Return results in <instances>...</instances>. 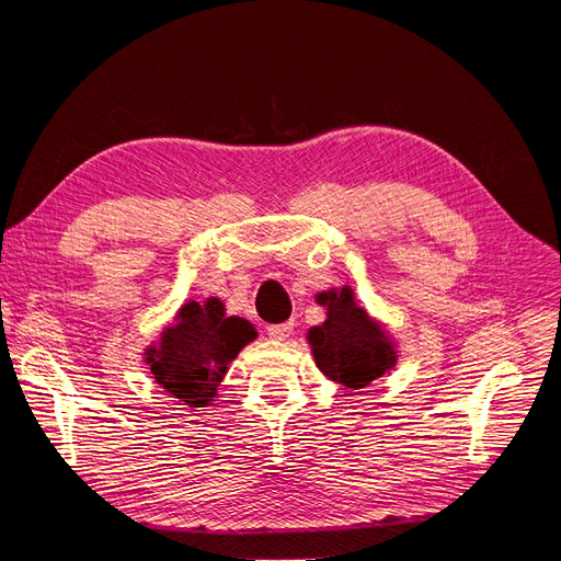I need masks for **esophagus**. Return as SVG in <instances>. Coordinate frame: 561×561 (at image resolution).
<instances>
[{"label": "esophagus", "mask_w": 561, "mask_h": 561, "mask_svg": "<svg viewBox=\"0 0 561 561\" xmlns=\"http://www.w3.org/2000/svg\"><path fill=\"white\" fill-rule=\"evenodd\" d=\"M293 330H295V322L290 320V322H280V325H268L266 334L271 339H278V342H283V339H287V336L293 334Z\"/></svg>", "instance_id": "34e87169"}]
</instances>
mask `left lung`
I'll list each match as a JSON object with an SVG mask.
<instances>
[{
    "label": "left lung",
    "mask_w": 561,
    "mask_h": 561,
    "mask_svg": "<svg viewBox=\"0 0 561 561\" xmlns=\"http://www.w3.org/2000/svg\"><path fill=\"white\" fill-rule=\"evenodd\" d=\"M316 301L328 307V320L311 328L307 339L322 375L346 390H358L396 367V342L355 301L348 285L320 293Z\"/></svg>",
    "instance_id": "8db88e82"
}]
</instances>
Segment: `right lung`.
<instances>
[{"label":"right lung","mask_w":561,"mask_h":561,"mask_svg":"<svg viewBox=\"0 0 561 561\" xmlns=\"http://www.w3.org/2000/svg\"><path fill=\"white\" fill-rule=\"evenodd\" d=\"M252 339H257L252 322L227 316L217 297L203 304L186 301L175 325L165 328L159 344L145 351V363L165 393L190 407H208L217 398L229 363Z\"/></svg>","instance_id":"add662e5"}]
</instances>
